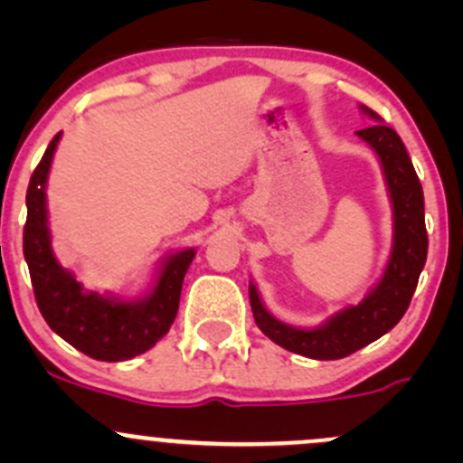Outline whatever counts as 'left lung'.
Instances as JSON below:
<instances>
[{"label": "left lung", "mask_w": 463, "mask_h": 463, "mask_svg": "<svg viewBox=\"0 0 463 463\" xmlns=\"http://www.w3.org/2000/svg\"><path fill=\"white\" fill-rule=\"evenodd\" d=\"M361 109L370 118L381 120L365 105H361ZM356 134L372 145L381 158L394 213V244L381 282L361 305L338 311L316 329H298L273 318L261 305L255 284H249L250 309L264 335L288 352L316 361H338L387 334L408 311L428 258L423 188L403 141L394 129L383 123L358 129Z\"/></svg>", "instance_id": "8db88e82"}]
</instances>
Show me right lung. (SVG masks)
Here are the masks:
<instances>
[{
	"label": "right lung",
	"mask_w": 463,
	"mask_h": 463,
	"mask_svg": "<svg viewBox=\"0 0 463 463\" xmlns=\"http://www.w3.org/2000/svg\"><path fill=\"white\" fill-rule=\"evenodd\" d=\"M62 134H55L37 163L26 190L24 260L29 264L33 293L46 325L89 358L107 363L128 361L158 343L179 311L185 270L194 260V249L179 250L163 260L154 287L138 300L98 296L60 266L51 249L46 217V179Z\"/></svg>",
	"instance_id": "1"
}]
</instances>
